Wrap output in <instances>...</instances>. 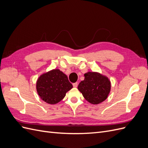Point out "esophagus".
<instances>
[{
  "label": "esophagus",
  "mask_w": 148,
  "mask_h": 148,
  "mask_svg": "<svg viewBox=\"0 0 148 148\" xmlns=\"http://www.w3.org/2000/svg\"><path fill=\"white\" fill-rule=\"evenodd\" d=\"M73 86L74 88H77L78 86V83H75L73 84Z\"/></svg>",
  "instance_id": "34e87169"
}]
</instances>
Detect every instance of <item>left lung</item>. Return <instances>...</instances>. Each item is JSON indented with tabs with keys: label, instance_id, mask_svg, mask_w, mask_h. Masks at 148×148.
Segmentation results:
<instances>
[{
	"label": "left lung",
	"instance_id": "1",
	"mask_svg": "<svg viewBox=\"0 0 148 148\" xmlns=\"http://www.w3.org/2000/svg\"><path fill=\"white\" fill-rule=\"evenodd\" d=\"M111 89L108 77L96 71H88L78 84V89L84 99L92 104H98L108 97Z\"/></svg>",
	"mask_w": 148,
	"mask_h": 148
}]
</instances>
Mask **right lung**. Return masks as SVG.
Wrapping results in <instances>:
<instances>
[{"instance_id": "right-lung-1", "label": "right lung", "mask_w": 148, "mask_h": 148, "mask_svg": "<svg viewBox=\"0 0 148 148\" xmlns=\"http://www.w3.org/2000/svg\"><path fill=\"white\" fill-rule=\"evenodd\" d=\"M72 88L67 76L59 69L42 73L36 82V91L39 97L49 104L59 102Z\"/></svg>"}]
</instances>
